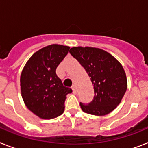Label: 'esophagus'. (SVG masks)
Wrapping results in <instances>:
<instances>
[{
  "instance_id": "obj_1",
  "label": "esophagus",
  "mask_w": 148,
  "mask_h": 148,
  "mask_svg": "<svg viewBox=\"0 0 148 148\" xmlns=\"http://www.w3.org/2000/svg\"><path fill=\"white\" fill-rule=\"evenodd\" d=\"M72 90H73V92L74 94H76L77 92V90H76V88H75V86L73 85V87H72Z\"/></svg>"
}]
</instances>
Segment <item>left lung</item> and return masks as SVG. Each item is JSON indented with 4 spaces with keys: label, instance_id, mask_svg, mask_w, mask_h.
Instances as JSON below:
<instances>
[{
    "label": "left lung",
    "instance_id": "1",
    "mask_svg": "<svg viewBox=\"0 0 148 148\" xmlns=\"http://www.w3.org/2000/svg\"><path fill=\"white\" fill-rule=\"evenodd\" d=\"M70 53L84 68L93 84L94 97L89 104L80 102L84 113L104 116L120 104L127 87L121 64L108 52L95 47H77Z\"/></svg>",
    "mask_w": 148,
    "mask_h": 148
}]
</instances>
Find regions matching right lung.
<instances>
[{"instance_id":"add662e5","label":"right lung","mask_w":148,"mask_h":148,"mask_svg":"<svg viewBox=\"0 0 148 148\" xmlns=\"http://www.w3.org/2000/svg\"><path fill=\"white\" fill-rule=\"evenodd\" d=\"M67 46L52 44L34 53L21 75L23 100L30 111L44 119L61 116L66 95L73 90L63 85L56 68L67 55Z\"/></svg>"}]
</instances>
